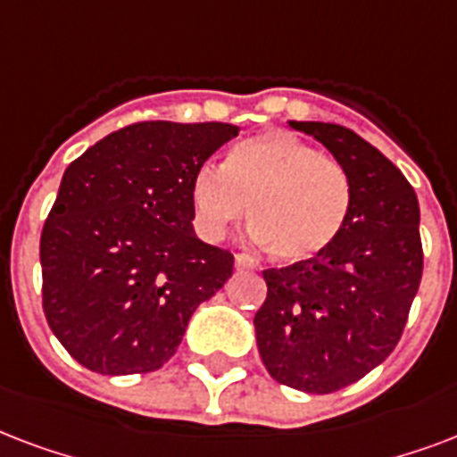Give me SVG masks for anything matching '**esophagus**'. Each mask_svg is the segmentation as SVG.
Returning a JSON list of instances; mask_svg holds the SVG:
<instances>
[{
	"mask_svg": "<svg viewBox=\"0 0 457 457\" xmlns=\"http://www.w3.org/2000/svg\"><path fill=\"white\" fill-rule=\"evenodd\" d=\"M236 269H240V271H243V269H245V271H254V269H257V264L253 262V257H247V254L238 253L236 254Z\"/></svg>",
	"mask_w": 457,
	"mask_h": 457,
	"instance_id": "esophagus-1",
	"label": "esophagus"
}]
</instances>
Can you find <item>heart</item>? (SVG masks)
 <instances>
[{"mask_svg":"<svg viewBox=\"0 0 457 457\" xmlns=\"http://www.w3.org/2000/svg\"><path fill=\"white\" fill-rule=\"evenodd\" d=\"M350 200L341 162L288 130L240 140L224 166L203 164L190 183L193 224L204 240H219L247 212L254 243L286 264L312 260L336 243Z\"/></svg>","mask_w":457,"mask_h":457,"instance_id":"obj_1","label":"heart"}]
</instances>
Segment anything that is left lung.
Here are the masks:
<instances>
[{
  "label": "left lung",
  "instance_id": "8db88e82",
  "mask_svg": "<svg viewBox=\"0 0 457 457\" xmlns=\"http://www.w3.org/2000/svg\"><path fill=\"white\" fill-rule=\"evenodd\" d=\"M320 140L350 179L348 221L312 260L267 269L254 334L267 372L305 394L362 379L401 341L422 278L420 204L401 169L350 129L288 121Z\"/></svg>",
  "mask_w": 457,
  "mask_h": 457
}]
</instances>
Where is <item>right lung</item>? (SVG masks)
Instances as JSON below:
<instances>
[{"label":"right lung","mask_w":457,"mask_h":457,"mask_svg":"<svg viewBox=\"0 0 457 457\" xmlns=\"http://www.w3.org/2000/svg\"><path fill=\"white\" fill-rule=\"evenodd\" d=\"M238 126L143 121L71 162L40 238L42 307L73 360L97 374L154 372L233 254L193 228L190 183Z\"/></svg>","instance_id":"add662e5"}]
</instances>
